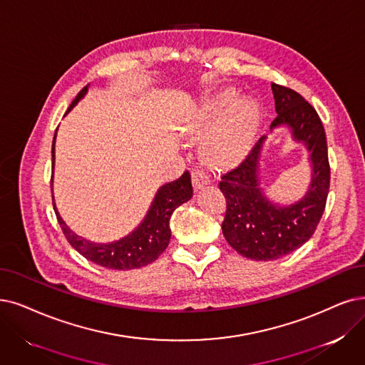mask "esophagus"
<instances>
[{"label": "esophagus", "instance_id": "34e87169", "mask_svg": "<svg viewBox=\"0 0 365 365\" xmlns=\"http://www.w3.org/2000/svg\"><path fill=\"white\" fill-rule=\"evenodd\" d=\"M192 177H193V184H195L196 188H200V187L207 185L210 182V175L202 169H195L193 173H192Z\"/></svg>", "mask_w": 365, "mask_h": 365}]
</instances>
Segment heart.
I'll return each instance as SVG.
<instances>
[{
    "instance_id": "1",
    "label": "heart",
    "mask_w": 365,
    "mask_h": 365,
    "mask_svg": "<svg viewBox=\"0 0 365 365\" xmlns=\"http://www.w3.org/2000/svg\"><path fill=\"white\" fill-rule=\"evenodd\" d=\"M260 121V108L252 98H240L232 88L217 93L203 103L197 130H211L220 124L207 143V151L214 158L235 155L249 145Z\"/></svg>"
}]
</instances>
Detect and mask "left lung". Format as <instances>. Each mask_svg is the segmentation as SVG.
Wrapping results in <instances>:
<instances>
[{
	"mask_svg": "<svg viewBox=\"0 0 365 365\" xmlns=\"http://www.w3.org/2000/svg\"><path fill=\"white\" fill-rule=\"evenodd\" d=\"M271 88L277 118L244 162L222 173L218 181L227 202L223 235L240 255L253 260L279 259L307 242L324 214L329 192L327 136L317 112L294 90L275 83ZM277 128L287 129L303 145L312 169L304 195L282 204L266 195L259 177L263 145Z\"/></svg>",
	"mask_w": 365,
	"mask_h": 365,
	"instance_id": "left-lung-1",
	"label": "left lung"
}]
</instances>
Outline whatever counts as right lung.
I'll list each match as a JSON object with an SVG mask.
<instances>
[{"label":"right lung","mask_w":365,"mask_h":365,"mask_svg":"<svg viewBox=\"0 0 365 365\" xmlns=\"http://www.w3.org/2000/svg\"><path fill=\"white\" fill-rule=\"evenodd\" d=\"M88 88L90 85L85 86V88L76 96V98L71 101L66 115L86 96ZM56 132L52 142V170L55 168ZM51 185L53 187V175ZM192 197L193 187L190 172L185 170L178 180L168 182L158 188L151 202L150 210L145 214L143 220L138 225V227H135L128 235L112 242H94L83 237H79L78 233L73 232L66 225L63 217L58 212L55 202L53 210L58 218V223H60L67 241L78 253H81L83 257L94 262V264L100 267L125 271L153 264V262L166 250V247L170 241V217L175 210L181 207L182 203L190 200Z\"/></svg>","instance_id":"right-lung-1"}]
</instances>
